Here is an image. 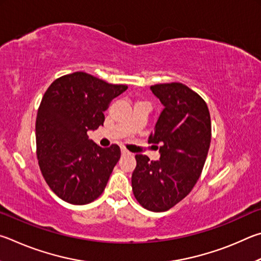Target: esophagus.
<instances>
[{"mask_svg":"<svg viewBox=\"0 0 261 261\" xmlns=\"http://www.w3.org/2000/svg\"><path fill=\"white\" fill-rule=\"evenodd\" d=\"M121 154L122 156H127V154H130V152L127 151L125 148H121Z\"/></svg>","mask_w":261,"mask_h":261,"instance_id":"obj_1","label":"esophagus"}]
</instances>
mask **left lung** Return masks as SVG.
Returning a JSON list of instances; mask_svg holds the SVG:
<instances>
[{
    "label": "left lung",
    "instance_id": "obj_1",
    "mask_svg": "<svg viewBox=\"0 0 261 261\" xmlns=\"http://www.w3.org/2000/svg\"><path fill=\"white\" fill-rule=\"evenodd\" d=\"M164 105L149 143L161 159L136 154L132 188L138 202L164 212L184 199L199 179L211 143V117L205 100L180 82L150 87ZM158 148V147H157Z\"/></svg>",
    "mask_w": 261,
    "mask_h": 261
}]
</instances>
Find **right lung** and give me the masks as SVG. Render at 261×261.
Segmentation results:
<instances>
[{
    "mask_svg": "<svg viewBox=\"0 0 261 261\" xmlns=\"http://www.w3.org/2000/svg\"><path fill=\"white\" fill-rule=\"evenodd\" d=\"M127 88L74 72L44 93L35 123L36 154L45 182L61 199L85 205L102 195L120 148H100L87 132L103 126L110 102Z\"/></svg>",
    "mask_w": 261,
    "mask_h": 261,
    "instance_id": "1",
    "label": "right lung"
}]
</instances>
